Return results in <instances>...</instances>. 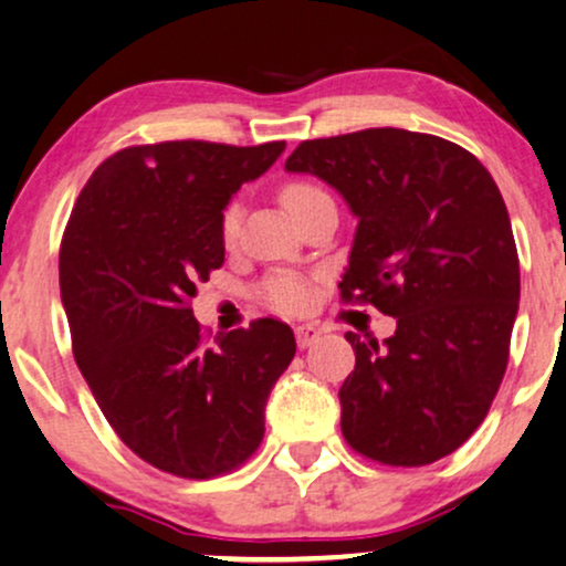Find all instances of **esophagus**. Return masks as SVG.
I'll list each match as a JSON object with an SVG mask.
<instances>
[{
    "label": "esophagus",
    "mask_w": 566,
    "mask_h": 566,
    "mask_svg": "<svg viewBox=\"0 0 566 566\" xmlns=\"http://www.w3.org/2000/svg\"><path fill=\"white\" fill-rule=\"evenodd\" d=\"M317 338H319V331H317L315 325H298L296 327V344H298V348L312 346Z\"/></svg>",
    "instance_id": "esophagus-1"
}]
</instances>
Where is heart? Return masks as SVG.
<instances>
[{"instance_id": "1", "label": "heart", "mask_w": 566, "mask_h": 566, "mask_svg": "<svg viewBox=\"0 0 566 566\" xmlns=\"http://www.w3.org/2000/svg\"><path fill=\"white\" fill-rule=\"evenodd\" d=\"M281 201L296 220H302L310 209H315L317 205H323V201H333V199L323 186L312 184V180H289V184L281 188ZM239 228H241V205L239 201H230V205L222 209V218H220V233L228 247L239 239ZM256 296H260L270 310L283 312V315H302V312H306L312 306L315 291H312L310 277L298 275V272L281 270V272H270V275L264 277L260 289H256Z\"/></svg>"}]
</instances>
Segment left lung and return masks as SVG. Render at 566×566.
Here are the masks:
<instances>
[{"label":"left lung","mask_w":566,"mask_h":566,"mask_svg":"<svg viewBox=\"0 0 566 566\" xmlns=\"http://www.w3.org/2000/svg\"><path fill=\"white\" fill-rule=\"evenodd\" d=\"M285 170L338 188L359 218L344 304H373L396 333L359 340L338 390L361 457L422 467L457 451L496 399L520 306V256L496 180L459 144L401 128L302 142Z\"/></svg>","instance_id":"left-lung-1"}]
</instances>
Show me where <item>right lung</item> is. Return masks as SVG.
Instances as JSON below:
<instances>
[{
  "label": "right lung",
  "instance_id": "1",
  "mask_svg": "<svg viewBox=\"0 0 566 566\" xmlns=\"http://www.w3.org/2000/svg\"><path fill=\"white\" fill-rule=\"evenodd\" d=\"M285 142L125 146L75 199L60 294L75 365L117 438L167 475L209 480L260 449L264 403L296 354L262 317L209 344L191 298L226 262L222 209Z\"/></svg>",
  "mask_w": 566,
  "mask_h": 566
}]
</instances>
